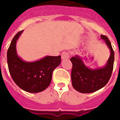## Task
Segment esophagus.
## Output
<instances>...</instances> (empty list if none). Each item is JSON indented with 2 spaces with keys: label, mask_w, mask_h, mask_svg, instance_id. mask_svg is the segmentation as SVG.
<instances>
[{
  "label": "esophagus",
  "mask_w": 120,
  "mask_h": 120,
  "mask_svg": "<svg viewBox=\"0 0 120 120\" xmlns=\"http://www.w3.org/2000/svg\"><path fill=\"white\" fill-rule=\"evenodd\" d=\"M61 56H62V60L67 59V58H68L70 57L69 52H63L62 53V55H61Z\"/></svg>",
  "instance_id": "esophagus-1"
}]
</instances>
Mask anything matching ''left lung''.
Masks as SVG:
<instances>
[{"label": "left lung", "instance_id": "8db88e82", "mask_svg": "<svg viewBox=\"0 0 120 120\" xmlns=\"http://www.w3.org/2000/svg\"><path fill=\"white\" fill-rule=\"evenodd\" d=\"M110 50V56L106 65L102 68L92 69L85 65L82 58L75 55L70 58L73 67L71 79L73 87L83 93H90L106 85L112 75L114 64V52L111 42L107 37L101 35Z\"/></svg>", "mask_w": 120, "mask_h": 120}]
</instances>
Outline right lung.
I'll return each mask as SVG.
<instances>
[{
    "instance_id": "obj_1",
    "label": "right lung",
    "mask_w": 120,
    "mask_h": 120,
    "mask_svg": "<svg viewBox=\"0 0 120 120\" xmlns=\"http://www.w3.org/2000/svg\"><path fill=\"white\" fill-rule=\"evenodd\" d=\"M14 36L7 50V64L12 79L21 89L29 93L45 90L50 84L53 71L61 62V56H46L35 62H25L18 56L17 41L23 32Z\"/></svg>"
}]
</instances>
